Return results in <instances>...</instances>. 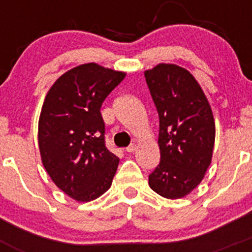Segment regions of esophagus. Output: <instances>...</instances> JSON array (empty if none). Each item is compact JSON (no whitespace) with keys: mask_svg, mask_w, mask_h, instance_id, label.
Returning <instances> with one entry per match:
<instances>
[{"mask_svg":"<svg viewBox=\"0 0 252 252\" xmlns=\"http://www.w3.org/2000/svg\"><path fill=\"white\" fill-rule=\"evenodd\" d=\"M125 150L127 151V153H133V151L136 150V145H135V144H131V145H128Z\"/></svg>","mask_w":252,"mask_h":252,"instance_id":"1","label":"esophagus"}]
</instances>
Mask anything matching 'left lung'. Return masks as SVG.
Returning a JSON list of instances; mask_svg holds the SVG:
<instances>
[{
    "label": "left lung",
    "mask_w": 252,
    "mask_h": 252,
    "mask_svg": "<svg viewBox=\"0 0 252 252\" xmlns=\"http://www.w3.org/2000/svg\"><path fill=\"white\" fill-rule=\"evenodd\" d=\"M159 115L160 162L149 186L164 198L189 194L201 183L212 160L216 127L201 86L174 64H159L145 72Z\"/></svg>",
    "instance_id": "obj_1"
}]
</instances>
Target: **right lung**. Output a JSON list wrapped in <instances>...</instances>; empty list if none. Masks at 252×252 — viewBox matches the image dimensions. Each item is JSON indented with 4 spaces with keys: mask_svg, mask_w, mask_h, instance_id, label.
Listing matches in <instances>:
<instances>
[{
    "mask_svg": "<svg viewBox=\"0 0 252 252\" xmlns=\"http://www.w3.org/2000/svg\"><path fill=\"white\" fill-rule=\"evenodd\" d=\"M125 73L82 64L53 84L39 119V149L49 177L65 194L90 202L112 184L120 159L106 148L101 107Z\"/></svg>",
    "mask_w": 252,
    "mask_h": 252,
    "instance_id": "1",
    "label": "right lung"
}]
</instances>
